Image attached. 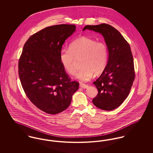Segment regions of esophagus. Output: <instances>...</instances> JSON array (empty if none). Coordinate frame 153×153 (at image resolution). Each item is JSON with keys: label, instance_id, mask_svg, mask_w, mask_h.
<instances>
[{"label": "esophagus", "instance_id": "1", "mask_svg": "<svg viewBox=\"0 0 153 153\" xmlns=\"http://www.w3.org/2000/svg\"><path fill=\"white\" fill-rule=\"evenodd\" d=\"M80 87L84 89L87 88L88 87L87 84H83V83H81V82L80 83Z\"/></svg>", "mask_w": 153, "mask_h": 153}]
</instances>
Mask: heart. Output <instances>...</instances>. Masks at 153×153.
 <instances>
[{
	"mask_svg": "<svg viewBox=\"0 0 153 153\" xmlns=\"http://www.w3.org/2000/svg\"><path fill=\"white\" fill-rule=\"evenodd\" d=\"M82 57L81 68L77 71V79L85 82L90 80L94 73L99 74L105 69L108 60V49L103 42L88 37H81L70 44L69 48H62L59 54L61 65L66 72L74 74L76 71V58Z\"/></svg>",
	"mask_w": 153,
	"mask_h": 153,
	"instance_id": "obj_1",
	"label": "heart"
}]
</instances>
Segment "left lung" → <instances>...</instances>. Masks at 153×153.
<instances>
[{
	"mask_svg": "<svg viewBox=\"0 0 153 153\" xmlns=\"http://www.w3.org/2000/svg\"><path fill=\"white\" fill-rule=\"evenodd\" d=\"M85 30L101 34L108 49L107 65L93 82L98 94L92 102L102 110L116 109L129 95L135 79L134 59L130 45L118 30L108 24L87 25L82 31Z\"/></svg>",
	"mask_w": 153,
	"mask_h": 153,
	"instance_id": "8db88e82",
	"label": "left lung"
}]
</instances>
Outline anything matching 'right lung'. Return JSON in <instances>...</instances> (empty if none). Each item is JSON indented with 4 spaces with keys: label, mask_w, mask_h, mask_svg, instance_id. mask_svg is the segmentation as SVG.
<instances>
[{
    "label": "right lung",
    "mask_w": 153,
    "mask_h": 153,
    "mask_svg": "<svg viewBox=\"0 0 153 153\" xmlns=\"http://www.w3.org/2000/svg\"><path fill=\"white\" fill-rule=\"evenodd\" d=\"M76 27L62 24L47 27L32 35L24 45L18 72L23 89L38 108L57 114L71 104L79 83L72 81L59 59L66 39Z\"/></svg>",
    "instance_id": "right-lung-1"
}]
</instances>
